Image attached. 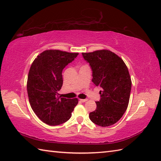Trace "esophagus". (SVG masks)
<instances>
[{"label":"esophagus","instance_id":"1","mask_svg":"<svg viewBox=\"0 0 161 161\" xmlns=\"http://www.w3.org/2000/svg\"><path fill=\"white\" fill-rule=\"evenodd\" d=\"M87 100H88L87 99H80V101L81 102H86Z\"/></svg>","mask_w":161,"mask_h":161}]
</instances>
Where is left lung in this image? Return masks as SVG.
I'll use <instances>...</instances> for the list:
<instances>
[{"label":"left lung","mask_w":161,"mask_h":161,"mask_svg":"<svg viewBox=\"0 0 161 161\" xmlns=\"http://www.w3.org/2000/svg\"><path fill=\"white\" fill-rule=\"evenodd\" d=\"M92 70V81L101 88L96 109L89 114L91 120L100 126L114 125L127 108L131 80L124 61L110 50L82 53Z\"/></svg>","instance_id":"left-lung-1"}]
</instances>
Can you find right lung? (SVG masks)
Listing matches in <instances>:
<instances>
[{"label":"right lung","mask_w":161,"mask_h":161,"mask_svg":"<svg viewBox=\"0 0 161 161\" xmlns=\"http://www.w3.org/2000/svg\"><path fill=\"white\" fill-rule=\"evenodd\" d=\"M78 55L57 50H46L33 61L28 73L27 90L33 111L46 124L56 126L68 121L78 100L61 97L64 68Z\"/></svg>","instance_id":"obj_1"}]
</instances>
